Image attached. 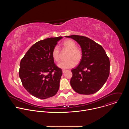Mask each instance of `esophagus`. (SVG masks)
I'll return each mask as SVG.
<instances>
[{
  "label": "esophagus",
  "mask_w": 129,
  "mask_h": 129,
  "mask_svg": "<svg viewBox=\"0 0 129 129\" xmlns=\"http://www.w3.org/2000/svg\"><path fill=\"white\" fill-rule=\"evenodd\" d=\"M66 71V70H65V69L62 70V72H63V73H64Z\"/></svg>",
  "instance_id": "1"
}]
</instances>
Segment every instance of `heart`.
<instances>
[{
	"instance_id": "b5f03b06",
	"label": "heart",
	"mask_w": 129,
	"mask_h": 129,
	"mask_svg": "<svg viewBox=\"0 0 129 129\" xmlns=\"http://www.w3.org/2000/svg\"><path fill=\"white\" fill-rule=\"evenodd\" d=\"M64 50L68 51L67 54V60L61 61L58 66L62 69H67L73 67L76 63H79L83 56L82 51L81 48L77 46L76 43L70 39L65 40L62 44ZM52 57L56 62H59L60 59V49L59 46H54L52 51Z\"/></svg>"
}]
</instances>
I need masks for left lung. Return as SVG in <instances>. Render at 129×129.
Here are the masks:
<instances>
[{
	"mask_svg": "<svg viewBox=\"0 0 129 129\" xmlns=\"http://www.w3.org/2000/svg\"><path fill=\"white\" fill-rule=\"evenodd\" d=\"M76 41L83 53L79 65L71 70L70 85L76 92L89 95L98 91L107 81L110 73V60L99 44L85 36H66Z\"/></svg>",
	"mask_w": 129,
	"mask_h": 129,
	"instance_id": "left-lung-1",
	"label": "left lung"
}]
</instances>
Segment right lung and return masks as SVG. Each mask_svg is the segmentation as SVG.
I'll return each instance as SVG.
<instances>
[{"label":"right lung","mask_w":129,"mask_h":129,"mask_svg":"<svg viewBox=\"0 0 129 129\" xmlns=\"http://www.w3.org/2000/svg\"><path fill=\"white\" fill-rule=\"evenodd\" d=\"M62 37L35 43L21 60L19 75L24 88L34 96L46 99L56 95L62 70L55 63L52 51Z\"/></svg>","instance_id":"add662e5"}]
</instances>
